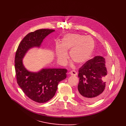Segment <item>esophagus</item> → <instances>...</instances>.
I'll list each match as a JSON object with an SVG mask.
<instances>
[{"instance_id":"esophagus-1","label":"esophagus","mask_w":126,"mask_h":126,"mask_svg":"<svg viewBox=\"0 0 126 126\" xmlns=\"http://www.w3.org/2000/svg\"><path fill=\"white\" fill-rule=\"evenodd\" d=\"M70 75L71 76H77L78 75V73L75 70H72L70 72Z\"/></svg>"}]
</instances>
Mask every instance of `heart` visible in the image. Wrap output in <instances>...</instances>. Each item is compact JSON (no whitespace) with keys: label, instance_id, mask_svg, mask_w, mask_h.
Wrapping results in <instances>:
<instances>
[{"label":"heart","instance_id":"heart-1","mask_svg":"<svg viewBox=\"0 0 126 126\" xmlns=\"http://www.w3.org/2000/svg\"><path fill=\"white\" fill-rule=\"evenodd\" d=\"M95 47L93 38L79 34H68L62 39L61 45H57L56 52L59 61L65 64L68 58L67 51L70 50V58L77 64L86 62Z\"/></svg>","mask_w":126,"mask_h":126}]
</instances>
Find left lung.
Listing matches in <instances>:
<instances>
[{
    "mask_svg": "<svg viewBox=\"0 0 126 126\" xmlns=\"http://www.w3.org/2000/svg\"><path fill=\"white\" fill-rule=\"evenodd\" d=\"M109 73L103 57L95 56L87 61L79 69V97L87 102L97 101L108 86Z\"/></svg>",
    "mask_w": 126,
    "mask_h": 126,
    "instance_id": "1",
    "label": "left lung"
}]
</instances>
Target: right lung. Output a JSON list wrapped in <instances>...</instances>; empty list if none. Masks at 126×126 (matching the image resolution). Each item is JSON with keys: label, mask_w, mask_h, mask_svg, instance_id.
Returning a JSON list of instances; mask_svg holds the SVG:
<instances>
[{"label": "right lung", "mask_w": 126, "mask_h": 126, "mask_svg": "<svg viewBox=\"0 0 126 126\" xmlns=\"http://www.w3.org/2000/svg\"><path fill=\"white\" fill-rule=\"evenodd\" d=\"M55 30L40 29L26 35L19 43L15 57V68L18 84L25 94L36 102L43 103L55 95L59 82L66 78V69H43L38 72L26 70L22 58L30 48L39 47L43 40Z\"/></svg>", "instance_id": "obj_1"}]
</instances>
